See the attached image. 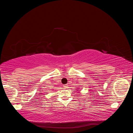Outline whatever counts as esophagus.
<instances>
[{"instance_id": "esophagus-1", "label": "esophagus", "mask_w": 133, "mask_h": 133, "mask_svg": "<svg viewBox=\"0 0 133 133\" xmlns=\"http://www.w3.org/2000/svg\"><path fill=\"white\" fill-rule=\"evenodd\" d=\"M68 85H67V84H65V85H64V86H63V87L64 88H65V89H66V88H68Z\"/></svg>"}]
</instances>
